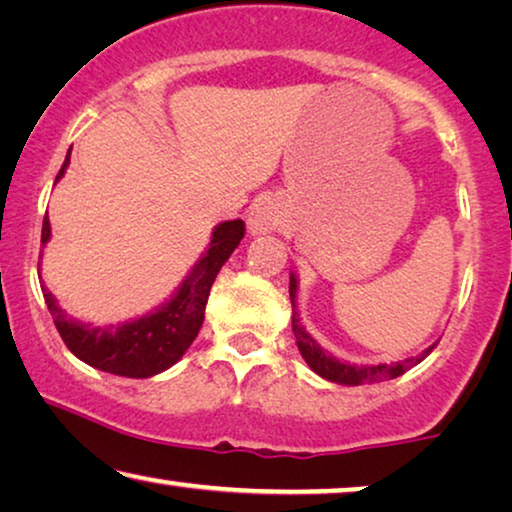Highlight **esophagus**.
<instances>
[{
  "label": "esophagus",
  "mask_w": 512,
  "mask_h": 512,
  "mask_svg": "<svg viewBox=\"0 0 512 512\" xmlns=\"http://www.w3.org/2000/svg\"><path fill=\"white\" fill-rule=\"evenodd\" d=\"M282 225V209L276 200H262L255 204L248 216V232L250 234H266L278 230Z\"/></svg>",
  "instance_id": "34e87169"
}]
</instances>
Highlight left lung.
<instances>
[{
	"label": "left lung",
	"instance_id": "8db88e82",
	"mask_svg": "<svg viewBox=\"0 0 512 512\" xmlns=\"http://www.w3.org/2000/svg\"><path fill=\"white\" fill-rule=\"evenodd\" d=\"M289 299H292V331L296 338V345H299V352L305 358V363L310 365L312 372H317L319 377L335 381V384H345V386H361V384H375V381H384V379H395L407 372L409 368H414L423 361V358L432 352V347H427L421 356L414 358H404V361H395V363H377V365H354L347 361H338L333 354L326 352L312 340V335L303 329L299 312H296V276L292 273L289 276Z\"/></svg>",
	"mask_w": 512,
	"mask_h": 512
}]
</instances>
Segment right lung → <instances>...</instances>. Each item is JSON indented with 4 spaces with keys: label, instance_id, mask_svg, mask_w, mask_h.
Returning <instances> with one entry per match:
<instances>
[{
    "label": "right lung",
    "instance_id": "1",
    "mask_svg": "<svg viewBox=\"0 0 512 512\" xmlns=\"http://www.w3.org/2000/svg\"><path fill=\"white\" fill-rule=\"evenodd\" d=\"M68 163H71V151H68L64 165H61L57 181L64 177ZM243 234H246L243 220L220 223L211 234L209 250L202 255V259H197V264L190 269L186 280L181 282L177 294L151 315L133 319V322L121 326H91L68 317L59 308L50 289L43 285V299L48 303V310L55 319L64 345L91 368L112 372V375L119 377L144 379L172 368L200 333L213 280L234 253V248L241 243ZM48 239L50 220L48 213H45L41 232L43 246Z\"/></svg>",
    "mask_w": 512,
    "mask_h": 512
}]
</instances>
